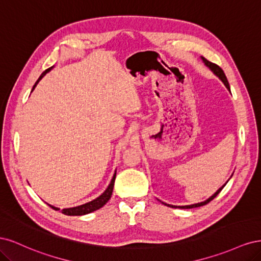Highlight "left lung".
Instances as JSON below:
<instances>
[{"instance_id": "8db88e82", "label": "left lung", "mask_w": 261, "mask_h": 261, "mask_svg": "<svg viewBox=\"0 0 261 261\" xmlns=\"http://www.w3.org/2000/svg\"><path fill=\"white\" fill-rule=\"evenodd\" d=\"M201 60H202V62L204 63V65H206L211 72L215 74L219 80L222 82L223 84H224V86L226 87L227 88V90L231 92V88H230V85H228V82H227V78H226V76H225V74H224V72L222 70V68H221L220 66H218L217 64H215V63H211V62H209L208 60H206L204 58H202L201 57ZM232 177V176H231ZM228 181V180H227ZM226 181V183H227ZM226 183L222 186V187H220L218 191L213 194L211 197H209V198L207 199V200H204V201H202V202H198V203H194V204H188V206H173V204H168V203H164L165 206H168V207H171V208H180V209H191V208H197V207H201V206H204V204H207L208 202H210L212 199H215L216 197L218 196V194L222 191V188L226 185Z\"/></svg>"}]
</instances>
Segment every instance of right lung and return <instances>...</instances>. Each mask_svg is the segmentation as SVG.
<instances>
[{"label":"right lung","mask_w":261,"mask_h":261,"mask_svg":"<svg viewBox=\"0 0 261 261\" xmlns=\"http://www.w3.org/2000/svg\"><path fill=\"white\" fill-rule=\"evenodd\" d=\"M52 68H53V66L50 67V68H48V69H45L44 72L40 75V77L38 78V81H37L36 84L34 85L33 90H31V92L34 91V89L36 88V86L38 85V83L40 82V81L42 80V78L45 76V74H48ZM115 176H116V171L114 172V175H113L111 181H110V184H109L108 188H107L106 191H105L103 193H102L99 197H97L96 199H93V200H91V201H89V202H86V203H84V204H81V206L73 207V208H65V209H63V210H62V213H64V215H66V216H84V215H88V213H91V212H93V211H96V210L100 209L101 207H103L105 204L110 200V198H111V196H112L113 187H114V181H115ZM48 204H49V203H48ZM49 206H50L51 208H53L54 210H60V208L54 207V206H52V204H49Z\"/></svg>","instance_id":"obj_1"}]
</instances>
